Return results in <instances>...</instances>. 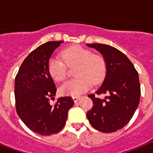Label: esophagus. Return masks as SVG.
<instances>
[{
	"mask_svg": "<svg viewBox=\"0 0 153 153\" xmlns=\"http://www.w3.org/2000/svg\"><path fill=\"white\" fill-rule=\"evenodd\" d=\"M79 98H80L79 96H73V97H72V99H73V101H74V102H78V101L79 100Z\"/></svg>",
	"mask_w": 153,
	"mask_h": 153,
	"instance_id": "1",
	"label": "esophagus"
}]
</instances>
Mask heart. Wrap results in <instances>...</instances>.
I'll return each mask as SVG.
<instances>
[{
    "instance_id": "obj_1",
    "label": "heart",
    "mask_w": 153,
    "mask_h": 153,
    "mask_svg": "<svg viewBox=\"0 0 153 153\" xmlns=\"http://www.w3.org/2000/svg\"><path fill=\"white\" fill-rule=\"evenodd\" d=\"M62 58L68 67L76 65L74 74L75 78L66 82L59 87L61 94L78 96L86 91L94 84L100 82L105 74V62L101 55L93 54L89 49L76 45L65 49ZM48 71L53 80L63 81L67 77V67L58 57H51L48 63Z\"/></svg>"
}]
</instances>
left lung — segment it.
<instances>
[{
  "label": "left lung",
  "mask_w": 153,
  "mask_h": 153,
  "mask_svg": "<svg viewBox=\"0 0 153 153\" xmlns=\"http://www.w3.org/2000/svg\"><path fill=\"white\" fill-rule=\"evenodd\" d=\"M101 53L105 62V76L95 94H89L93 107L86 114L97 130L113 133L128 123L137 109L140 98L139 76L128 58L114 47L87 44ZM105 94L103 100L97 95Z\"/></svg>",
  "instance_id": "left-lung-1"
}]
</instances>
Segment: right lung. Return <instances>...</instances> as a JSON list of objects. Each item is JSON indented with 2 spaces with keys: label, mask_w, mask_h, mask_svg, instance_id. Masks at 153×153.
<instances>
[{
  "label": "right lung",
  "mask_w": 153,
  "mask_h": 153,
  "mask_svg": "<svg viewBox=\"0 0 153 153\" xmlns=\"http://www.w3.org/2000/svg\"><path fill=\"white\" fill-rule=\"evenodd\" d=\"M63 41H50L32 51L24 60L15 79L16 113L27 128L39 135L59 133L65 126L74 102L71 97L50 99L56 88L48 71V63L55 50Z\"/></svg>",
  "instance_id": "right-lung-1"
}]
</instances>
